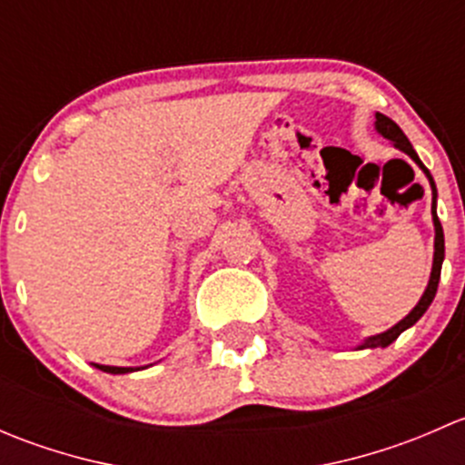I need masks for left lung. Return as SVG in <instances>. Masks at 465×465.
Here are the masks:
<instances>
[{
  "mask_svg": "<svg viewBox=\"0 0 465 465\" xmlns=\"http://www.w3.org/2000/svg\"><path fill=\"white\" fill-rule=\"evenodd\" d=\"M376 133L382 134L384 139H389V142L393 143V148L402 150L405 154H410L411 159H414L416 163H419L420 171L425 173V177L430 180V186H432V223H434V261H432V272H430V281H428V288H425L423 297L419 299V303H416L414 308H411V312L407 317H402L401 322L396 323V326H391L389 331L384 332H378V335H371L367 337L364 341H360L358 344V351L362 349H384V346L391 344L393 340H396L398 335H401L402 331H407L410 326H414L416 322L420 320V317L425 315V311L430 308V303L434 302L436 297V288H439V279H440V265H443V259H445V238H443V227H440L439 223V215H436V184L432 180V175H430L428 168L423 166V162L419 159V154H416V150L411 148L410 139L405 137V133H402L401 128H398L396 124H393L389 116L380 114L376 112Z\"/></svg>",
  "mask_w": 465,
  "mask_h": 465,
  "instance_id": "left-lung-1",
  "label": "left lung"
}]
</instances>
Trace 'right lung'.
<instances>
[{
	"mask_svg": "<svg viewBox=\"0 0 465 465\" xmlns=\"http://www.w3.org/2000/svg\"><path fill=\"white\" fill-rule=\"evenodd\" d=\"M96 369H101V371L105 373H114V376H119V373H133V371H139V369H145V367H107V364H94Z\"/></svg>",
	"mask_w": 465,
	"mask_h": 465,
	"instance_id": "1",
	"label": "right lung"
}]
</instances>
